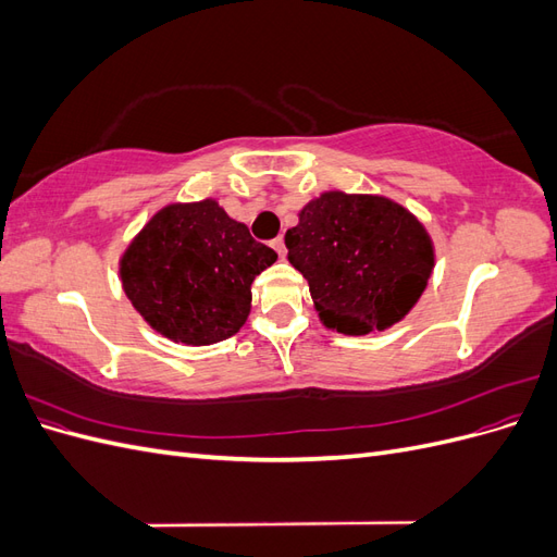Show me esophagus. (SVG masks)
I'll list each match as a JSON object with an SVG mask.
<instances>
[{"label": "esophagus", "mask_w": 557, "mask_h": 557, "mask_svg": "<svg viewBox=\"0 0 557 557\" xmlns=\"http://www.w3.org/2000/svg\"><path fill=\"white\" fill-rule=\"evenodd\" d=\"M272 248L278 252V258H285V242H283V237H276L272 242Z\"/></svg>", "instance_id": "34e87169"}]
</instances>
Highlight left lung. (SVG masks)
Listing matches in <instances>:
<instances>
[{
  "mask_svg": "<svg viewBox=\"0 0 557 557\" xmlns=\"http://www.w3.org/2000/svg\"><path fill=\"white\" fill-rule=\"evenodd\" d=\"M320 323L342 334L387 330L428 288L434 244L425 225L383 195L327 190L285 232Z\"/></svg>",
  "mask_w": 557,
  "mask_h": 557,
  "instance_id": "8db88e82",
  "label": "left lung"
}]
</instances>
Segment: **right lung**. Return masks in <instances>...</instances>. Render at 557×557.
<instances>
[{"label": "right lung", "mask_w": 557, "mask_h": 557, "mask_svg": "<svg viewBox=\"0 0 557 557\" xmlns=\"http://www.w3.org/2000/svg\"><path fill=\"white\" fill-rule=\"evenodd\" d=\"M213 197L172 201L123 250L117 272L132 307L166 339L211 346L237 334L250 285L276 262Z\"/></svg>", "instance_id": "obj_1"}]
</instances>
